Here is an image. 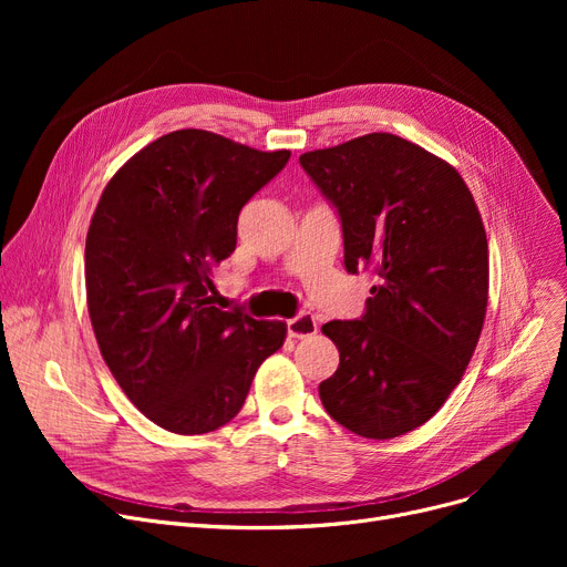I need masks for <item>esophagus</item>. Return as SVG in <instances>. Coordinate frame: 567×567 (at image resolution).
<instances>
[{"label":"esophagus","mask_w":567,"mask_h":567,"mask_svg":"<svg viewBox=\"0 0 567 567\" xmlns=\"http://www.w3.org/2000/svg\"><path fill=\"white\" fill-rule=\"evenodd\" d=\"M289 338H310L317 333V319L310 312H303L299 317H291L287 321Z\"/></svg>","instance_id":"1"}]
</instances>
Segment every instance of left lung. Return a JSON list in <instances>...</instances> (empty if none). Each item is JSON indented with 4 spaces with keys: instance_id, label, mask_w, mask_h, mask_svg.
<instances>
[{
    "instance_id": "obj_1",
    "label": "left lung",
    "mask_w": 567,
    "mask_h": 567,
    "mask_svg": "<svg viewBox=\"0 0 567 567\" xmlns=\"http://www.w3.org/2000/svg\"><path fill=\"white\" fill-rule=\"evenodd\" d=\"M299 163L338 208L347 271L374 278L361 319L321 326L340 351L321 404L359 436L406 434L449 400L478 344L489 299L481 212L451 163L391 133Z\"/></svg>"
}]
</instances>
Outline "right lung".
I'll use <instances>...</instances> for the list:
<instances>
[{
    "instance_id": "1",
    "label": "right lung",
    "mask_w": 567,
    "mask_h": 567,
    "mask_svg": "<svg viewBox=\"0 0 567 567\" xmlns=\"http://www.w3.org/2000/svg\"><path fill=\"white\" fill-rule=\"evenodd\" d=\"M223 135L167 133L110 178L84 246L86 308L126 398L174 434H206L241 411L285 321L214 306V268L236 248L244 204L287 165Z\"/></svg>"
}]
</instances>
